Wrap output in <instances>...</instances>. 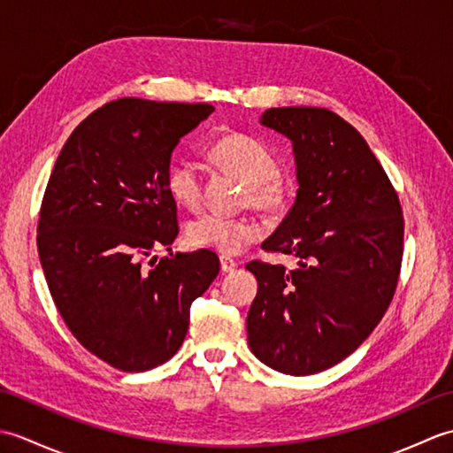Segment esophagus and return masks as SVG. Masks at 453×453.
I'll return each mask as SVG.
<instances>
[{"instance_id":"34e87169","label":"esophagus","mask_w":453,"mask_h":453,"mask_svg":"<svg viewBox=\"0 0 453 453\" xmlns=\"http://www.w3.org/2000/svg\"><path fill=\"white\" fill-rule=\"evenodd\" d=\"M219 266H221V273H234L237 268V261L232 257H227V255H221L219 257Z\"/></svg>"}]
</instances>
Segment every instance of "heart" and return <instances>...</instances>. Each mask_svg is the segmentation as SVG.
I'll list each match as a JSON object with an SVG mask.
<instances>
[{"mask_svg": "<svg viewBox=\"0 0 453 453\" xmlns=\"http://www.w3.org/2000/svg\"><path fill=\"white\" fill-rule=\"evenodd\" d=\"M208 159L216 169L245 185L243 206L268 216H280L294 204L296 180L278 171V161L266 143L247 132H227L208 146ZM165 188L182 208H198L202 173L195 161L175 159L167 169ZM263 235V227L247 216L202 214L187 226L192 247L211 249L221 255H237Z\"/></svg>", "mask_w": 453, "mask_h": 453, "instance_id": "obj_1", "label": "heart"}]
</instances>
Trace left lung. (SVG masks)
Returning a JSON list of instances; mask_svg holds the SVG:
<instances>
[{"mask_svg": "<svg viewBox=\"0 0 453 453\" xmlns=\"http://www.w3.org/2000/svg\"><path fill=\"white\" fill-rule=\"evenodd\" d=\"M265 127L294 142L297 196L266 253L251 261L258 290L247 315L258 360L290 375L339 364L368 339L395 294L405 221L388 173L358 130L329 109H268Z\"/></svg>", "mask_w": 453, "mask_h": 453, "instance_id": "obj_1", "label": "left lung"}]
</instances>
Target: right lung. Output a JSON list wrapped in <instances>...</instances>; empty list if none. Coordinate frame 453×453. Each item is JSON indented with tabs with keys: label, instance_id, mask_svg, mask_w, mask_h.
Returning a JSON list of instances; mask_svg holds the SVG:
<instances>
[{
	"label": "right lung",
	"instance_id": "right-lung-1",
	"mask_svg": "<svg viewBox=\"0 0 453 453\" xmlns=\"http://www.w3.org/2000/svg\"><path fill=\"white\" fill-rule=\"evenodd\" d=\"M211 112L208 103L111 101L72 132L48 179L36 232L48 290L75 339L117 370L175 356L190 303L219 273L210 249L146 263L179 235L171 153Z\"/></svg>",
	"mask_w": 453,
	"mask_h": 453
}]
</instances>
